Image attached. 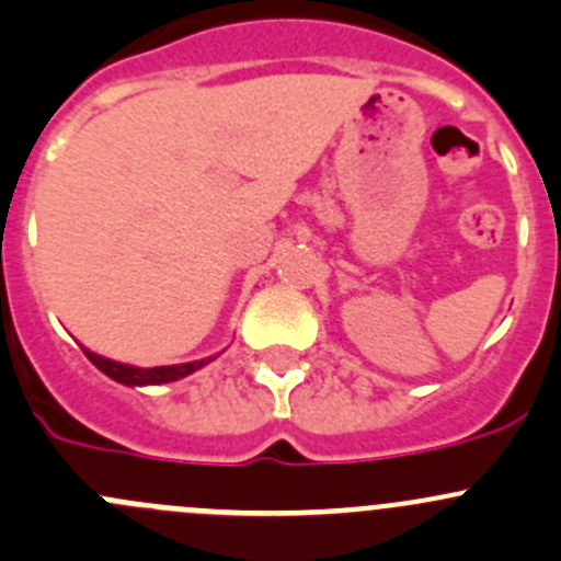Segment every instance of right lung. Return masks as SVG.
<instances>
[{
    "instance_id": "add662e5",
    "label": "right lung",
    "mask_w": 561,
    "mask_h": 561,
    "mask_svg": "<svg viewBox=\"0 0 561 561\" xmlns=\"http://www.w3.org/2000/svg\"><path fill=\"white\" fill-rule=\"evenodd\" d=\"M87 358L95 364L101 373H106L108 378H114L117 383L125 386H148V383H170V380L183 378V375H192L194 369H199L203 364H208L210 358H203V362H188V364H172V367H128V364H117V362H108V358L95 356V353L84 351Z\"/></svg>"
}]
</instances>
